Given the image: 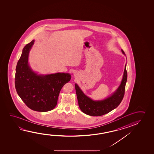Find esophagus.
<instances>
[{"label": "esophagus", "instance_id": "34e87169", "mask_svg": "<svg viewBox=\"0 0 154 154\" xmlns=\"http://www.w3.org/2000/svg\"><path fill=\"white\" fill-rule=\"evenodd\" d=\"M77 75V73H75V74H74V76H75V77H76Z\"/></svg>", "mask_w": 154, "mask_h": 154}]
</instances>
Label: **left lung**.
Here are the masks:
<instances>
[{
    "instance_id": "1",
    "label": "left lung",
    "mask_w": 154,
    "mask_h": 154,
    "mask_svg": "<svg viewBox=\"0 0 154 154\" xmlns=\"http://www.w3.org/2000/svg\"><path fill=\"white\" fill-rule=\"evenodd\" d=\"M121 51L126 55L123 50H121ZM126 64L121 83L116 91L104 99L98 100L92 99L85 95L79 86L75 84L78 105L81 111L88 116H98L108 113L114 109H116L121 103L125 94V86L127 79Z\"/></svg>"
}]
</instances>
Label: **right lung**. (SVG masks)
Listing matches in <instances>:
<instances>
[{
    "instance_id": "right-lung-1",
    "label": "right lung",
    "mask_w": 154,
    "mask_h": 154,
    "mask_svg": "<svg viewBox=\"0 0 154 154\" xmlns=\"http://www.w3.org/2000/svg\"><path fill=\"white\" fill-rule=\"evenodd\" d=\"M34 42L32 41L23 49L15 69V88L29 109L48 112L55 107L61 88L70 81L71 75L64 72L42 75L33 70L28 57Z\"/></svg>"
}]
</instances>
